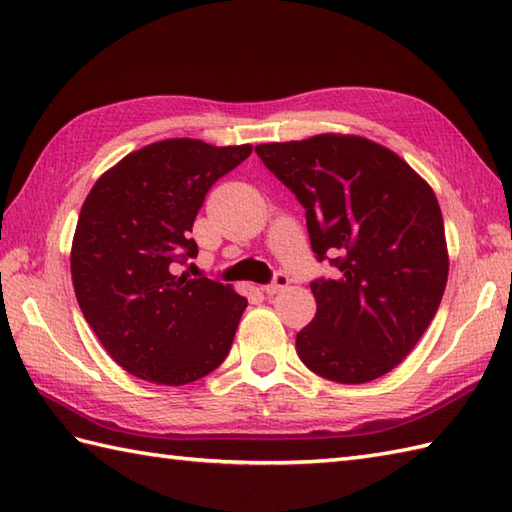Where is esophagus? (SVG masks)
<instances>
[{
	"instance_id": "esophagus-1",
	"label": "esophagus",
	"mask_w": 512,
	"mask_h": 512,
	"mask_svg": "<svg viewBox=\"0 0 512 512\" xmlns=\"http://www.w3.org/2000/svg\"><path fill=\"white\" fill-rule=\"evenodd\" d=\"M288 284H290L288 275H284V273H277V275L273 277V281H270V284H266V286H264V292H266V295H277V292H281L284 288H288Z\"/></svg>"
}]
</instances>
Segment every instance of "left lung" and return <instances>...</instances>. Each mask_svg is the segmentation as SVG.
<instances>
[{
    "label": "left lung",
    "instance_id": "1",
    "mask_svg": "<svg viewBox=\"0 0 512 512\" xmlns=\"http://www.w3.org/2000/svg\"><path fill=\"white\" fill-rule=\"evenodd\" d=\"M257 156L306 209L319 262L317 314L297 334L308 369L361 385L391 372L436 317L449 253L436 193L405 160L361 136L266 143Z\"/></svg>",
    "mask_w": 512,
    "mask_h": 512
}]
</instances>
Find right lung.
I'll return each mask as SVG.
<instances>
[{
	"label": "right lung",
	"mask_w": 512,
	"mask_h": 512,
	"mask_svg": "<svg viewBox=\"0 0 512 512\" xmlns=\"http://www.w3.org/2000/svg\"><path fill=\"white\" fill-rule=\"evenodd\" d=\"M250 151L160 140L105 171L85 198L72 239V284L85 321L125 372L178 387L228 356L246 297L173 268L198 257L195 215Z\"/></svg>",
	"instance_id": "1"
}]
</instances>
